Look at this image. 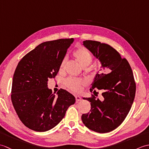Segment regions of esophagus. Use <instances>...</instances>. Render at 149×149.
<instances>
[{"label": "esophagus", "mask_w": 149, "mask_h": 149, "mask_svg": "<svg viewBox=\"0 0 149 149\" xmlns=\"http://www.w3.org/2000/svg\"><path fill=\"white\" fill-rule=\"evenodd\" d=\"M75 99H76V102H79L81 101V97L79 95H75Z\"/></svg>", "instance_id": "esophagus-1"}]
</instances>
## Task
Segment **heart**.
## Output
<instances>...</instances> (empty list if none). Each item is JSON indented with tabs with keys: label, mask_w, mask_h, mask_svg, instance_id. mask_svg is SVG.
<instances>
[{
	"label": "heart",
	"mask_w": 149,
	"mask_h": 149,
	"mask_svg": "<svg viewBox=\"0 0 149 149\" xmlns=\"http://www.w3.org/2000/svg\"><path fill=\"white\" fill-rule=\"evenodd\" d=\"M74 56L80 65L84 68H87L93 61L92 56H91L90 52L85 48H80L77 50L74 53ZM66 62V59H63L61 63V65H60V70H61L64 69ZM66 86L70 90L77 91L81 89V86L84 84V81L82 79H79L69 78L66 81Z\"/></svg>",
	"instance_id": "b5f03b06"
}]
</instances>
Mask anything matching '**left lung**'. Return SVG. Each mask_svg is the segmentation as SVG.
I'll return each mask as SVG.
<instances>
[{
  "instance_id": "left-lung-1",
  "label": "left lung",
  "mask_w": 149,
  "mask_h": 149,
  "mask_svg": "<svg viewBox=\"0 0 149 149\" xmlns=\"http://www.w3.org/2000/svg\"><path fill=\"white\" fill-rule=\"evenodd\" d=\"M83 43L99 61V71L107 68L110 73L98 72L95 75L90 91L94 93L97 89L101 90L103 99H97L93 95L90 98L83 97L90 101L91 109L81 119L88 129L106 133L118 127L131 108L136 93L133 74L128 61L112 47L92 40Z\"/></svg>"
}]
</instances>
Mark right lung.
<instances>
[{
    "mask_svg": "<svg viewBox=\"0 0 149 149\" xmlns=\"http://www.w3.org/2000/svg\"><path fill=\"white\" fill-rule=\"evenodd\" d=\"M74 39H59L42 43L23 57L13 79L11 100L21 122L37 132L52 129L64 118L75 102L70 93L60 89L57 96L48 88L54 78L66 51Z\"/></svg>",
    "mask_w": 149,
    "mask_h": 149,
    "instance_id": "1",
    "label": "right lung"
}]
</instances>
